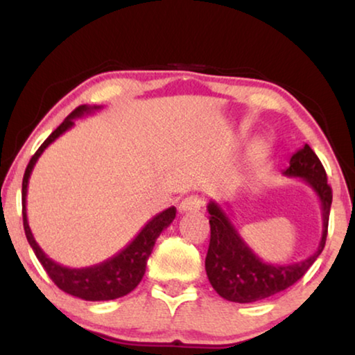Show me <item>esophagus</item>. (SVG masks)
Here are the masks:
<instances>
[{
  "mask_svg": "<svg viewBox=\"0 0 355 355\" xmlns=\"http://www.w3.org/2000/svg\"><path fill=\"white\" fill-rule=\"evenodd\" d=\"M201 198L196 195L185 196V198L179 203V211L181 212H198L201 209Z\"/></svg>",
  "mask_w": 355,
  "mask_h": 355,
  "instance_id": "34e87169",
  "label": "esophagus"
}]
</instances>
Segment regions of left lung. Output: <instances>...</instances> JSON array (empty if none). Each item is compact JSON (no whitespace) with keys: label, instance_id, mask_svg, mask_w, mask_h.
Here are the masks:
<instances>
[{"label":"left lung","instance_id":"1","mask_svg":"<svg viewBox=\"0 0 355 355\" xmlns=\"http://www.w3.org/2000/svg\"><path fill=\"white\" fill-rule=\"evenodd\" d=\"M284 176L300 178L318 195L322 208V236L313 255L297 263L275 265L261 260L248 246L219 203L209 201L211 239L205 268L214 291L234 303H254L286 291L303 277L324 250L331 206V189L322 163L308 144L291 157Z\"/></svg>","mask_w":355,"mask_h":355}]
</instances>
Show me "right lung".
<instances>
[{"instance_id":"right-lung-1","label":"right lung","mask_w":355,"mask_h":355,"mask_svg":"<svg viewBox=\"0 0 355 355\" xmlns=\"http://www.w3.org/2000/svg\"><path fill=\"white\" fill-rule=\"evenodd\" d=\"M101 109V106H87L83 105L76 107L69 116L64 119L62 125L52 132L51 136L41 144L36 154L31 157V160L26 166L24 174V182H21V216H24V228L26 239H28L33 252L36 254L37 260L44 266L49 277L55 282L58 288L69 295L87 300V302H106L119 297L127 295L133 288L139 284L146 272L147 259L154 249V244L160 233L166 227L171 225V222L176 217V208L171 206L165 211L152 217V219L141 228V232L136 234L132 243H128L121 252L112 255L101 263L85 266V268H69L63 266L49 259L44 250L40 248L33 236L31 228L28 225V217H26V192H28V181L31 176L33 168H35L37 159L58 136L68 132L71 127H74L76 119L92 114Z\"/></svg>"}]
</instances>
